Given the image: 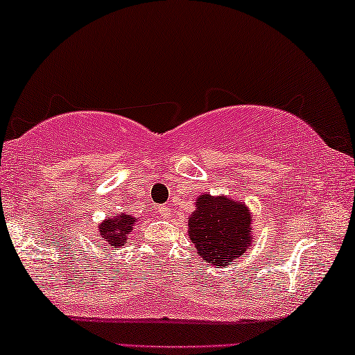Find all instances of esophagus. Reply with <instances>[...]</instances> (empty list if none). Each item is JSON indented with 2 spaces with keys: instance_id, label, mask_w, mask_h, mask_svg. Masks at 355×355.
I'll use <instances>...</instances> for the list:
<instances>
[{
  "instance_id": "1",
  "label": "esophagus",
  "mask_w": 355,
  "mask_h": 355,
  "mask_svg": "<svg viewBox=\"0 0 355 355\" xmlns=\"http://www.w3.org/2000/svg\"><path fill=\"white\" fill-rule=\"evenodd\" d=\"M158 211H159V215H162L163 218H168L169 216V207L168 205H159L158 207Z\"/></svg>"
}]
</instances>
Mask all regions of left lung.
I'll return each mask as SVG.
<instances>
[{
  "instance_id": "1",
  "label": "left lung",
  "mask_w": 355,
  "mask_h": 355,
  "mask_svg": "<svg viewBox=\"0 0 355 355\" xmlns=\"http://www.w3.org/2000/svg\"><path fill=\"white\" fill-rule=\"evenodd\" d=\"M189 218V237L197 255L216 268L241 259L252 242V215L244 202L203 193Z\"/></svg>"
}]
</instances>
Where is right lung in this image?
<instances>
[{"label": "right lung", "instance_id": "add662e5", "mask_svg": "<svg viewBox=\"0 0 355 355\" xmlns=\"http://www.w3.org/2000/svg\"><path fill=\"white\" fill-rule=\"evenodd\" d=\"M137 223V218L130 215L119 213L116 218H106L98 225V236L101 237L98 245H105L106 249H119L124 245L129 232H132V227Z\"/></svg>", "mask_w": 355, "mask_h": 355}]
</instances>
